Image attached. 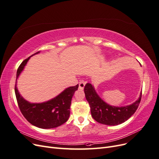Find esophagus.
Listing matches in <instances>:
<instances>
[{
	"mask_svg": "<svg viewBox=\"0 0 159 159\" xmlns=\"http://www.w3.org/2000/svg\"><path fill=\"white\" fill-rule=\"evenodd\" d=\"M85 81H81L79 83V89L80 90H83L84 87H85Z\"/></svg>",
	"mask_w": 159,
	"mask_h": 159,
	"instance_id": "obj_1",
	"label": "esophagus"
}]
</instances>
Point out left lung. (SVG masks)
<instances>
[{
    "label": "left lung",
    "instance_id": "1",
    "mask_svg": "<svg viewBox=\"0 0 159 159\" xmlns=\"http://www.w3.org/2000/svg\"><path fill=\"white\" fill-rule=\"evenodd\" d=\"M84 93L89 104L91 116L97 122L107 125H117L126 121L136 111L142 96L141 93L140 97L133 104L119 107L111 106L103 102L91 84H86Z\"/></svg>",
    "mask_w": 159,
    "mask_h": 159
}]
</instances>
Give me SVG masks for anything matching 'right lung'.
Wrapping results in <instances>:
<instances>
[{"label": "right lung", "mask_w": 159, "mask_h": 159, "mask_svg": "<svg viewBox=\"0 0 159 159\" xmlns=\"http://www.w3.org/2000/svg\"><path fill=\"white\" fill-rule=\"evenodd\" d=\"M39 52H36L33 55ZM32 56L24 60L19 66L16 80ZM78 84L67 88L54 99L41 103H31L24 99L17 89L16 80L14 91L19 109L27 121L37 127L52 129L60 126L68 121L70 114L71 99L75 91L78 90Z\"/></svg>", "instance_id": "obj_1"}]
</instances>
